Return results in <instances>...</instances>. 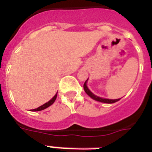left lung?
Masks as SVG:
<instances>
[{
    "label": "left lung",
    "mask_w": 152,
    "mask_h": 152,
    "mask_svg": "<svg viewBox=\"0 0 152 152\" xmlns=\"http://www.w3.org/2000/svg\"><path fill=\"white\" fill-rule=\"evenodd\" d=\"M87 80L85 82V84H84V89H85V93H87L88 96H90L91 98H93V100H95V101H97V102H104V103H109V104H111V103H114V102H118L119 101L120 99H115V100H111V99H105V98H102V97H100V96H97L96 95H94L92 92H91L89 89H88V88L87 87Z\"/></svg>",
    "instance_id": "8db88e82"
}]
</instances>
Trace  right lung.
<instances>
[{"instance_id":"add662e5","label":"right lung","mask_w":152,"mask_h":152,"mask_svg":"<svg viewBox=\"0 0 152 152\" xmlns=\"http://www.w3.org/2000/svg\"><path fill=\"white\" fill-rule=\"evenodd\" d=\"M56 97H57V93H56V95L53 96V98L51 99V100H50L49 102H47V103H45L44 104H42V105H41V106H39V107L37 108V109H34V110H33V111H40V110H45V109H47V108L49 107L50 105H51V104H53L54 102H55V101H56Z\"/></svg>"}]
</instances>
